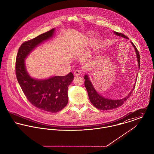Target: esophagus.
I'll list each match as a JSON object with an SVG mask.
<instances>
[{
    "label": "esophagus",
    "instance_id": "esophagus-1",
    "mask_svg": "<svg viewBox=\"0 0 154 154\" xmlns=\"http://www.w3.org/2000/svg\"><path fill=\"white\" fill-rule=\"evenodd\" d=\"M81 70H78V69H77V70H75V71H74V75L75 76H79V75H81Z\"/></svg>",
    "mask_w": 154,
    "mask_h": 154
}]
</instances>
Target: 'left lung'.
Wrapping results in <instances>:
<instances>
[{"mask_svg": "<svg viewBox=\"0 0 154 154\" xmlns=\"http://www.w3.org/2000/svg\"><path fill=\"white\" fill-rule=\"evenodd\" d=\"M114 33L118 35V36H120V37H123V38H128L125 35H124L122 33H120V32H117L114 31ZM132 45L133 46L135 51H136V57H137V60L138 62V66H139V69L140 67V56H139V51L137 49V48L136 47V46L133 44V43H131ZM85 88L87 90L88 92V97L89 98V100L91 101V103L92 104V105L96 107L97 109L101 110H110L118 108L119 107H120L128 99V98H129V97L131 96L132 92L134 90V86H135V84L134 85V87L132 89V91L130 92V93L128 94V96H126V97H125L124 98L120 99V100H111V99H108L107 98H105L104 97H103L102 95H100L95 89V88L94 87L92 82H91L89 77H88V75H85Z\"/></svg>", "mask_w": 154, "mask_h": 154, "instance_id": "left-lung-1", "label": "left lung"}]
</instances>
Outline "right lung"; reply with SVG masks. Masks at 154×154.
Masks as SVG:
<instances>
[{"mask_svg": "<svg viewBox=\"0 0 154 154\" xmlns=\"http://www.w3.org/2000/svg\"><path fill=\"white\" fill-rule=\"evenodd\" d=\"M54 28L35 38L25 42L20 46L16 59L15 71L18 83L28 100L40 110L57 112L68 103L67 89L74 76L72 72L66 76H55L46 79L31 78L26 69L25 59L37 46L50 38Z\"/></svg>", "mask_w": 154, "mask_h": 154, "instance_id": "1", "label": "right lung"}]
</instances>
